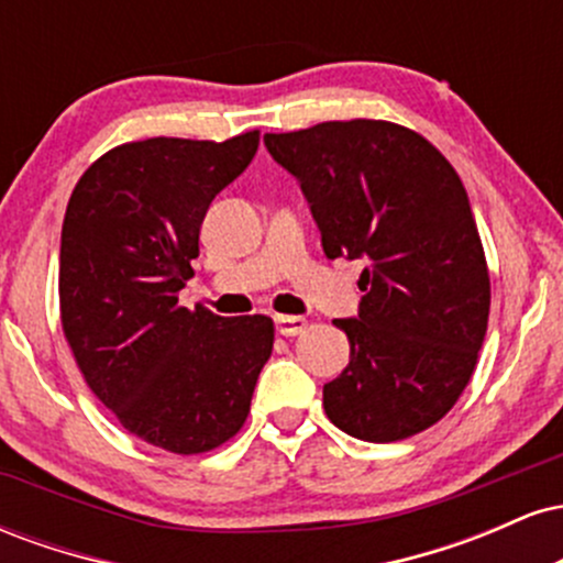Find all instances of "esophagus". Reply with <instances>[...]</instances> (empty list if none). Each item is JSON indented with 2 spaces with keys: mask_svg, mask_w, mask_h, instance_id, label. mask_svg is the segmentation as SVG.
Masks as SVG:
<instances>
[{
  "mask_svg": "<svg viewBox=\"0 0 563 563\" xmlns=\"http://www.w3.org/2000/svg\"><path fill=\"white\" fill-rule=\"evenodd\" d=\"M309 322L303 318H290V314H280V318H275V328L280 335H301L307 331Z\"/></svg>",
  "mask_w": 563,
  "mask_h": 563,
  "instance_id": "1",
  "label": "esophagus"
}]
</instances>
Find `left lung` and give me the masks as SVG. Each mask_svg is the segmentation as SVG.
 <instances>
[{"mask_svg": "<svg viewBox=\"0 0 563 563\" xmlns=\"http://www.w3.org/2000/svg\"><path fill=\"white\" fill-rule=\"evenodd\" d=\"M301 183L328 260H363L346 333L352 360L322 386L325 416L365 442L442 421L474 376L489 320V269L466 187L412 129L376 119L264 134Z\"/></svg>", "mask_w": 563, "mask_h": 563, "instance_id": "1", "label": "left lung"}]
</instances>
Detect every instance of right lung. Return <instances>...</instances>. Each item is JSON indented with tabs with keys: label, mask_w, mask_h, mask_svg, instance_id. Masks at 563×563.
Segmentation results:
<instances>
[{
	"label": "right lung",
	"mask_w": 563,
	"mask_h": 563,
	"mask_svg": "<svg viewBox=\"0 0 563 563\" xmlns=\"http://www.w3.org/2000/svg\"><path fill=\"white\" fill-rule=\"evenodd\" d=\"M260 129L224 142H124L81 174L60 235V322L84 380L129 434L198 455L243 429L275 322L187 309L211 200L254 158Z\"/></svg>",
	"instance_id": "add662e5"
}]
</instances>
